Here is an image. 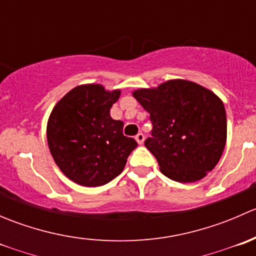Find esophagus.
Returning <instances> with one entry per match:
<instances>
[{
  "label": "esophagus",
  "mask_w": 256,
  "mask_h": 256,
  "mask_svg": "<svg viewBox=\"0 0 256 256\" xmlns=\"http://www.w3.org/2000/svg\"><path fill=\"white\" fill-rule=\"evenodd\" d=\"M135 138H136V141H138V144H144V134H142V132H138V135L135 136Z\"/></svg>",
  "instance_id": "34e87169"
}]
</instances>
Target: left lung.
Instances as JSON below:
<instances>
[{"instance_id": "1", "label": "left lung", "mask_w": 256, "mask_h": 256, "mask_svg": "<svg viewBox=\"0 0 256 256\" xmlns=\"http://www.w3.org/2000/svg\"><path fill=\"white\" fill-rule=\"evenodd\" d=\"M132 94L150 114L152 131L144 146L164 176L196 182L216 167L226 146V115L214 92L177 79Z\"/></svg>"}]
</instances>
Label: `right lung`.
Masks as SVG:
<instances>
[{
	"mask_svg": "<svg viewBox=\"0 0 256 256\" xmlns=\"http://www.w3.org/2000/svg\"><path fill=\"white\" fill-rule=\"evenodd\" d=\"M120 90L106 92L99 84L72 89L54 106L47 125L50 154L73 182L98 187L122 172L138 146L122 134L124 122L110 116Z\"/></svg>",
	"mask_w": 256,
	"mask_h": 256,
	"instance_id": "right-lung-1",
	"label": "right lung"
}]
</instances>
